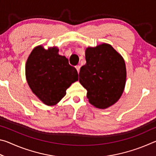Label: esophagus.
<instances>
[{"mask_svg":"<svg viewBox=\"0 0 156 156\" xmlns=\"http://www.w3.org/2000/svg\"><path fill=\"white\" fill-rule=\"evenodd\" d=\"M76 69H77L78 72L79 73V72H80V65H76Z\"/></svg>","mask_w":156,"mask_h":156,"instance_id":"obj_1","label":"esophagus"}]
</instances>
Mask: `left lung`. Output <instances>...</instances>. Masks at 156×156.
Listing matches in <instances>:
<instances>
[{"mask_svg":"<svg viewBox=\"0 0 156 156\" xmlns=\"http://www.w3.org/2000/svg\"><path fill=\"white\" fill-rule=\"evenodd\" d=\"M85 59L86 64L79 73V82L87 91L89 102L98 109L109 107L120 99L125 89V60L107 43L87 47Z\"/></svg>","mask_w":156,"mask_h":156,"instance_id":"8db88e82","label":"left lung"}]
</instances>
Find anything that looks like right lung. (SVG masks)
I'll use <instances>...</instances> for the list:
<instances>
[{
  "mask_svg": "<svg viewBox=\"0 0 156 156\" xmlns=\"http://www.w3.org/2000/svg\"><path fill=\"white\" fill-rule=\"evenodd\" d=\"M25 75L33 93L49 106L56 105L78 80L77 70L69 64L67 58L58 54L56 47H35L26 62Z\"/></svg>",
  "mask_w": 156,
  "mask_h": 156,
  "instance_id": "right-lung-1",
  "label": "right lung"
}]
</instances>
